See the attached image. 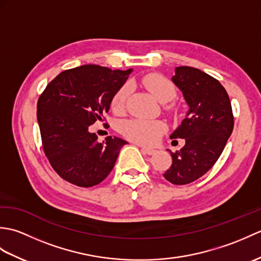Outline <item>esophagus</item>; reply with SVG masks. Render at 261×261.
Instances as JSON below:
<instances>
[{
  "label": "esophagus",
  "instance_id": "1",
  "mask_svg": "<svg viewBox=\"0 0 261 261\" xmlns=\"http://www.w3.org/2000/svg\"><path fill=\"white\" fill-rule=\"evenodd\" d=\"M141 151L143 153H146V154H153L154 152H156L154 149H150V148H147V147H141Z\"/></svg>",
  "mask_w": 261,
  "mask_h": 261
}]
</instances>
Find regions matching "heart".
Instances as JSON below:
<instances>
[{"label": "heart", "mask_w": 261, "mask_h": 261, "mask_svg": "<svg viewBox=\"0 0 261 261\" xmlns=\"http://www.w3.org/2000/svg\"><path fill=\"white\" fill-rule=\"evenodd\" d=\"M140 84L151 94V95L159 102H168L176 95V88L167 77L157 73L147 74L143 76ZM127 93V86H122L120 90L114 94L111 101L114 112H121L125 107ZM164 125L158 121L150 120H129L125 121L121 125V132L127 139L141 143V145L150 146L156 143L159 137L163 135Z\"/></svg>", "instance_id": "obj_1"}]
</instances>
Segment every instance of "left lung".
Segmentation results:
<instances>
[{"mask_svg": "<svg viewBox=\"0 0 261 261\" xmlns=\"http://www.w3.org/2000/svg\"><path fill=\"white\" fill-rule=\"evenodd\" d=\"M171 81L181 91L188 111L170 136L171 139H184L185 146L176 152L168 150L173 164L164 177L171 184L186 185L213 167L232 134L234 121L228 93L214 77L180 66L175 68Z\"/></svg>", "mask_w": 261, "mask_h": 261, "instance_id": "1", "label": "left lung"}]
</instances>
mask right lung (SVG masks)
Wrapping results in <instances>:
<instances>
[{"mask_svg":"<svg viewBox=\"0 0 261 261\" xmlns=\"http://www.w3.org/2000/svg\"><path fill=\"white\" fill-rule=\"evenodd\" d=\"M132 69L84 65L64 70L49 83L37 104L43 151L55 171L71 184L92 187L107 178L126 141L90 131L103 121L111 101Z\"/></svg>","mask_w":261,"mask_h":261,"instance_id":"right-lung-1","label":"right lung"}]
</instances>
